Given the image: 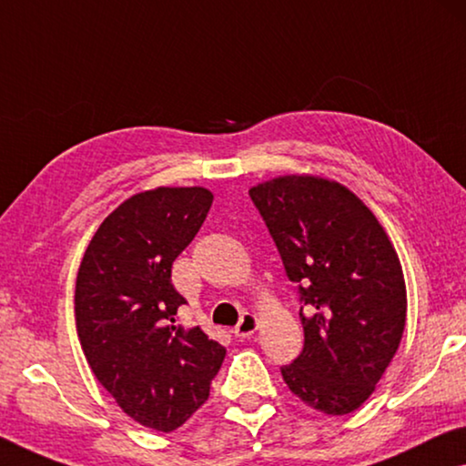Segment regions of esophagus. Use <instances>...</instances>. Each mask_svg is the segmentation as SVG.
Returning <instances> with one entry per match:
<instances>
[{"label": "esophagus", "instance_id": "obj_1", "mask_svg": "<svg viewBox=\"0 0 466 466\" xmlns=\"http://www.w3.org/2000/svg\"><path fill=\"white\" fill-rule=\"evenodd\" d=\"M256 329H258L256 314H252V312H243L241 319H239V323L235 325V329H233V333L238 335V338H249V335H252V333L256 331Z\"/></svg>", "mask_w": 466, "mask_h": 466}]
</instances>
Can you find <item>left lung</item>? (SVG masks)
Instances as JSON below:
<instances>
[{
  "mask_svg": "<svg viewBox=\"0 0 466 466\" xmlns=\"http://www.w3.org/2000/svg\"><path fill=\"white\" fill-rule=\"evenodd\" d=\"M249 198L302 304L304 348L281 367L283 381L314 410L354 412L402 339L398 254L375 214L339 183L279 177L249 189Z\"/></svg>",
  "mask_w": 466,
  "mask_h": 466,
  "instance_id": "obj_1",
  "label": "left lung"
}]
</instances>
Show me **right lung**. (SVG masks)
<instances>
[{
	"mask_svg": "<svg viewBox=\"0 0 466 466\" xmlns=\"http://www.w3.org/2000/svg\"><path fill=\"white\" fill-rule=\"evenodd\" d=\"M212 206L204 187H158L128 198L99 225L76 277V333L97 381L156 431H175L210 396L225 348L177 323L185 298L173 262Z\"/></svg>",
	"mask_w": 466,
	"mask_h": 466,
	"instance_id": "add662e5",
	"label": "right lung"
}]
</instances>
